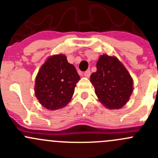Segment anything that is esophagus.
Instances as JSON below:
<instances>
[{
	"label": "esophagus",
	"instance_id": "1",
	"mask_svg": "<svg viewBox=\"0 0 158 158\" xmlns=\"http://www.w3.org/2000/svg\"><path fill=\"white\" fill-rule=\"evenodd\" d=\"M91 71H90V70H86V71L84 73V75H85L86 77H89L91 76Z\"/></svg>",
	"mask_w": 158,
	"mask_h": 158
}]
</instances>
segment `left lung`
I'll return each mask as SVG.
<instances>
[{
	"label": "left lung",
	"mask_w": 158,
	"mask_h": 158,
	"mask_svg": "<svg viewBox=\"0 0 158 158\" xmlns=\"http://www.w3.org/2000/svg\"><path fill=\"white\" fill-rule=\"evenodd\" d=\"M96 66L97 71L90 77L96 95L108 109H120L128 102L133 92L131 76L114 56H101Z\"/></svg>",
	"instance_id": "8db88e82"
}]
</instances>
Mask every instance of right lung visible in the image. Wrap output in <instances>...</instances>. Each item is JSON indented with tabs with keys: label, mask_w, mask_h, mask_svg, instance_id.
Instances as JSON below:
<instances>
[{
	"label": "right lung",
	"mask_w": 158,
	"mask_h": 158,
	"mask_svg": "<svg viewBox=\"0 0 158 158\" xmlns=\"http://www.w3.org/2000/svg\"><path fill=\"white\" fill-rule=\"evenodd\" d=\"M79 80L76 68L67 62L66 56H52L42 66L35 78V96L46 109H62L70 102Z\"/></svg>",
	"instance_id": "right-lung-1"
}]
</instances>
